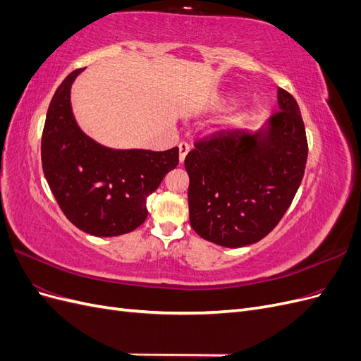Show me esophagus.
<instances>
[{
	"label": "esophagus",
	"instance_id": "esophagus-1",
	"mask_svg": "<svg viewBox=\"0 0 361 361\" xmlns=\"http://www.w3.org/2000/svg\"><path fill=\"white\" fill-rule=\"evenodd\" d=\"M188 152H190V145L187 143V141H182V143H179V161L180 162L185 161V157H187Z\"/></svg>",
	"mask_w": 361,
	"mask_h": 361
}]
</instances>
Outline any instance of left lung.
<instances>
[{
	"mask_svg": "<svg viewBox=\"0 0 361 361\" xmlns=\"http://www.w3.org/2000/svg\"><path fill=\"white\" fill-rule=\"evenodd\" d=\"M280 111L257 133L221 130L185 158L190 223L206 241L244 247L265 238L288 211L307 161V137L295 97L277 90Z\"/></svg>",
	"mask_w": 361,
	"mask_h": 361,
	"instance_id": "1",
	"label": "left lung"
}]
</instances>
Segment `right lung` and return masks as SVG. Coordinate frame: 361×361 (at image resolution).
<instances>
[{
  "mask_svg": "<svg viewBox=\"0 0 361 361\" xmlns=\"http://www.w3.org/2000/svg\"><path fill=\"white\" fill-rule=\"evenodd\" d=\"M69 73L49 104L42 134V167L68 220L94 236L133 232L147 218V197L179 164V149L114 150L87 137L76 125Z\"/></svg>",
  "mask_w": 361,
  "mask_h": 361,
  "instance_id": "1",
  "label": "right lung"
}]
</instances>
